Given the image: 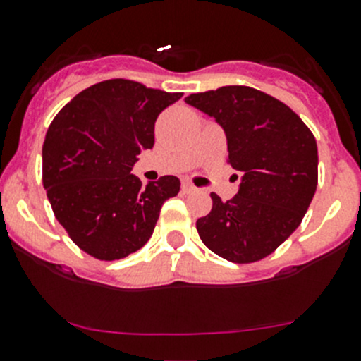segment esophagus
Returning a JSON list of instances; mask_svg holds the SVG:
<instances>
[{"label": "esophagus", "mask_w": 361, "mask_h": 361, "mask_svg": "<svg viewBox=\"0 0 361 361\" xmlns=\"http://www.w3.org/2000/svg\"><path fill=\"white\" fill-rule=\"evenodd\" d=\"M181 190H183L185 194H190V192H195V187L192 183H188V181H183V183H181Z\"/></svg>", "instance_id": "34e87169"}]
</instances>
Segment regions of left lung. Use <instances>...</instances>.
<instances>
[{"label": "left lung", "instance_id": "left-lung-1", "mask_svg": "<svg viewBox=\"0 0 361 361\" xmlns=\"http://www.w3.org/2000/svg\"><path fill=\"white\" fill-rule=\"evenodd\" d=\"M185 102L222 127L238 194L195 222L202 243L233 262H254L284 243L309 209L317 188V145L286 104L248 86L194 93Z\"/></svg>", "mask_w": 361, "mask_h": 361}]
</instances>
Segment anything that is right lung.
I'll use <instances>...</instances> for the list:
<instances>
[{
	"mask_svg": "<svg viewBox=\"0 0 361 361\" xmlns=\"http://www.w3.org/2000/svg\"><path fill=\"white\" fill-rule=\"evenodd\" d=\"M181 93L127 79L93 84L52 120L42 148L44 188L77 247L102 261L145 247L160 208L180 192L176 176L142 183L130 174L155 145V121Z\"/></svg>",
	"mask_w": 361,
	"mask_h": 361,
	"instance_id": "add662e5",
	"label": "right lung"
}]
</instances>
